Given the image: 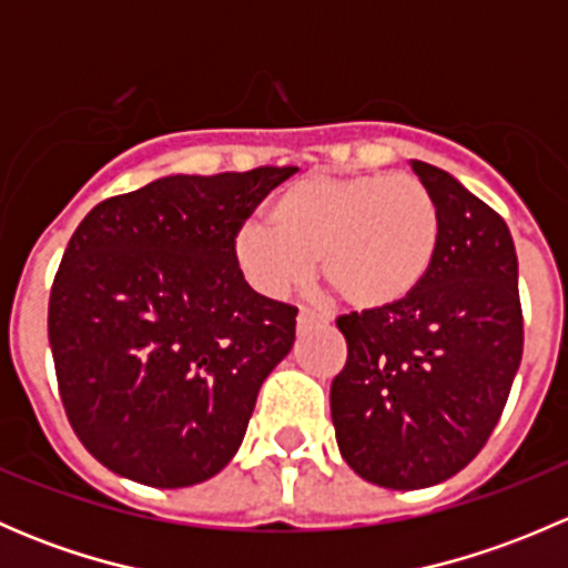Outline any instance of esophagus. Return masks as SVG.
Listing matches in <instances>:
<instances>
[{"mask_svg": "<svg viewBox=\"0 0 568 568\" xmlns=\"http://www.w3.org/2000/svg\"><path fill=\"white\" fill-rule=\"evenodd\" d=\"M324 321H321V316H316V313L311 311H300V316H296V329L300 332H307L313 329V326H321Z\"/></svg>", "mask_w": 568, "mask_h": 568, "instance_id": "1", "label": "esophagus"}]
</instances>
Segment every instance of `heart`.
<instances>
[{"mask_svg":"<svg viewBox=\"0 0 568 568\" xmlns=\"http://www.w3.org/2000/svg\"><path fill=\"white\" fill-rule=\"evenodd\" d=\"M268 222H244L233 263L244 283L280 300L313 268L357 313L404 305L437 263L443 222L432 192L404 173L305 175L280 189Z\"/></svg>","mask_w":568,"mask_h":568,"instance_id":"1","label":"heart"}]
</instances>
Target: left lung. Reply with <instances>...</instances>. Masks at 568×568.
Instances as JSON below:
<instances>
[{"label": "left lung", "mask_w": 568, "mask_h": 568, "mask_svg": "<svg viewBox=\"0 0 568 568\" xmlns=\"http://www.w3.org/2000/svg\"><path fill=\"white\" fill-rule=\"evenodd\" d=\"M409 164L439 209L437 263L404 305L337 318L348 359L329 390L341 456L385 489H426L467 467L523 359L508 225L450 173Z\"/></svg>", "instance_id": "left-lung-1"}]
</instances>
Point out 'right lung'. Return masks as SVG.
<instances>
[{"mask_svg":"<svg viewBox=\"0 0 568 568\" xmlns=\"http://www.w3.org/2000/svg\"><path fill=\"white\" fill-rule=\"evenodd\" d=\"M294 168L164 175L95 205L49 300L57 385L106 469L181 489L236 456L257 390L296 337V307L255 294L233 239Z\"/></svg>","mask_w":568,"mask_h":568,"instance_id":"1","label":"right lung"}]
</instances>
